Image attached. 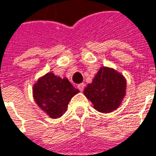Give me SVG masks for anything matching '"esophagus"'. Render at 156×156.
Returning a JSON list of instances; mask_svg holds the SVG:
<instances>
[{
    "label": "esophagus",
    "instance_id": "1",
    "mask_svg": "<svg viewBox=\"0 0 156 156\" xmlns=\"http://www.w3.org/2000/svg\"><path fill=\"white\" fill-rule=\"evenodd\" d=\"M84 86H85V84L84 83H80V84H78V89H79V90L80 91H83V89H84Z\"/></svg>",
    "mask_w": 156,
    "mask_h": 156
}]
</instances>
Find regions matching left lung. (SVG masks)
Instances as JSON below:
<instances>
[{
    "mask_svg": "<svg viewBox=\"0 0 156 156\" xmlns=\"http://www.w3.org/2000/svg\"><path fill=\"white\" fill-rule=\"evenodd\" d=\"M126 90L124 77L113 69L101 67L92 83L84 89V95L98 112L110 113L120 106Z\"/></svg>",
    "mask_w": 156,
    "mask_h": 156,
    "instance_id": "obj_1",
    "label": "left lung"
}]
</instances>
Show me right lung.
Returning <instances> with one entry per match:
<instances>
[{
    "label": "right lung",
    "instance_id": "right-lung-1",
    "mask_svg": "<svg viewBox=\"0 0 156 156\" xmlns=\"http://www.w3.org/2000/svg\"><path fill=\"white\" fill-rule=\"evenodd\" d=\"M78 92L67 79L50 73L34 86V98L37 105L51 118L62 116L73 96Z\"/></svg>",
    "mask_w": 156,
    "mask_h": 156
}]
</instances>
